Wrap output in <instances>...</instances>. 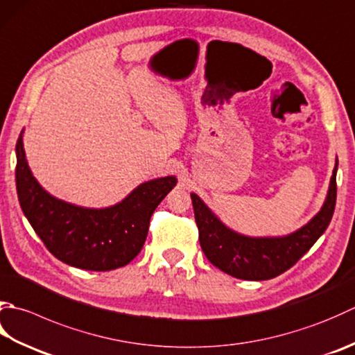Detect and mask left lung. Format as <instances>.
Wrapping results in <instances>:
<instances>
[{"label": "left lung", "instance_id": "left-lung-1", "mask_svg": "<svg viewBox=\"0 0 355 355\" xmlns=\"http://www.w3.org/2000/svg\"><path fill=\"white\" fill-rule=\"evenodd\" d=\"M337 163L328 197L314 218L286 237L254 239L234 232L215 217L196 193H191L198 240L215 268L241 280H269L293 268L329 226L337 198Z\"/></svg>", "mask_w": 355, "mask_h": 355}]
</instances>
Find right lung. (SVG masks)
<instances>
[{"label":"right lung","mask_w":355,"mask_h":355,"mask_svg":"<svg viewBox=\"0 0 355 355\" xmlns=\"http://www.w3.org/2000/svg\"><path fill=\"white\" fill-rule=\"evenodd\" d=\"M15 180L21 209L49 252L86 270H112L134 260L148 237L152 214L177 184L175 177L150 180L104 209L66 203L47 193L32 175L23 132L17 141Z\"/></svg>","instance_id":"1"}]
</instances>
